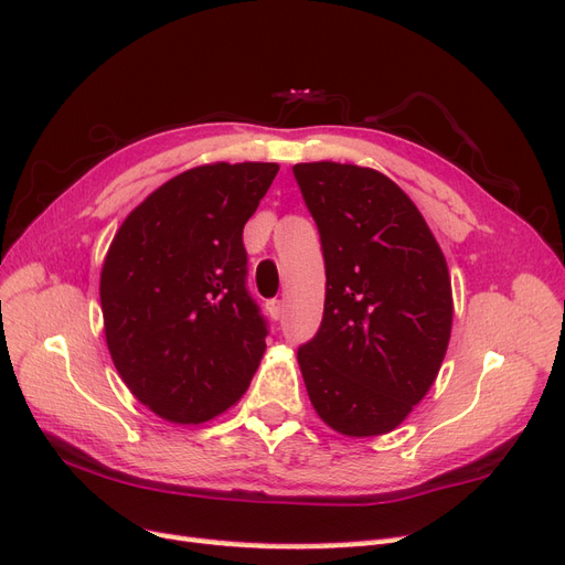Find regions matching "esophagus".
<instances>
[{
    "instance_id": "1",
    "label": "esophagus",
    "mask_w": 565,
    "mask_h": 565,
    "mask_svg": "<svg viewBox=\"0 0 565 565\" xmlns=\"http://www.w3.org/2000/svg\"><path fill=\"white\" fill-rule=\"evenodd\" d=\"M268 311H270V318L280 320V318H282V301H280V299H273V301L268 303Z\"/></svg>"
}]
</instances>
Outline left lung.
I'll use <instances>...</instances> for the list:
<instances>
[{
  "label": "left lung",
  "mask_w": 565,
  "mask_h": 565,
  "mask_svg": "<svg viewBox=\"0 0 565 565\" xmlns=\"http://www.w3.org/2000/svg\"><path fill=\"white\" fill-rule=\"evenodd\" d=\"M324 256V311L297 353L311 405L349 438L396 429L429 393L452 330L446 256L403 188L377 169L295 164Z\"/></svg>",
  "instance_id": "1"
}]
</instances>
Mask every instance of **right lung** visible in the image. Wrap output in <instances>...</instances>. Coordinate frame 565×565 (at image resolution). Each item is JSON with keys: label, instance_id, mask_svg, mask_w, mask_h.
<instances>
[{"label": "right lung", "instance_id": "1", "mask_svg": "<svg viewBox=\"0 0 565 565\" xmlns=\"http://www.w3.org/2000/svg\"><path fill=\"white\" fill-rule=\"evenodd\" d=\"M276 162H214L152 191L117 228L100 268L106 344L134 398L202 424L243 398L266 351L247 295L243 228Z\"/></svg>", "mask_w": 565, "mask_h": 565}]
</instances>
